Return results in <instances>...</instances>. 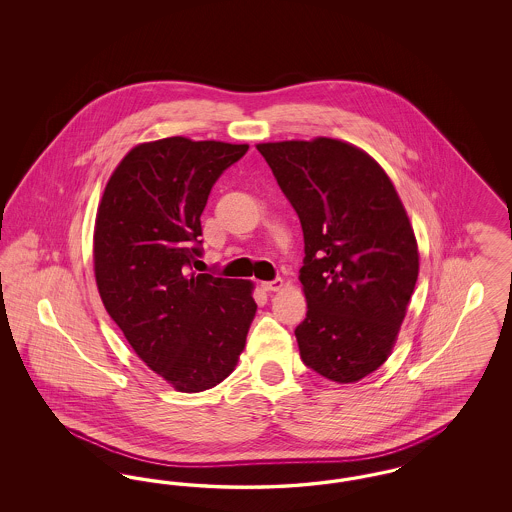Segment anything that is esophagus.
<instances>
[{
  "mask_svg": "<svg viewBox=\"0 0 512 512\" xmlns=\"http://www.w3.org/2000/svg\"><path fill=\"white\" fill-rule=\"evenodd\" d=\"M261 288H263L265 292H280V290L284 288V280H282V278H274V280H270V282H263Z\"/></svg>",
  "mask_w": 512,
  "mask_h": 512,
  "instance_id": "1",
  "label": "esophagus"
}]
</instances>
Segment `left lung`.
Instances as JSON below:
<instances>
[{
  "instance_id": "left-lung-1",
  "label": "left lung",
  "mask_w": 512,
  "mask_h": 512,
  "mask_svg": "<svg viewBox=\"0 0 512 512\" xmlns=\"http://www.w3.org/2000/svg\"><path fill=\"white\" fill-rule=\"evenodd\" d=\"M305 240L301 361L349 384L384 365L418 278V247L390 176L332 138L259 144Z\"/></svg>"
}]
</instances>
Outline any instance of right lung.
<instances>
[{
  "label": "right lung",
  "mask_w": 512,
  "mask_h": 512,
  "mask_svg": "<svg viewBox=\"0 0 512 512\" xmlns=\"http://www.w3.org/2000/svg\"><path fill=\"white\" fill-rule=\"evenodd\" d=\"M247 144L182 136L130 149L99 203L94 270L124 338L174 390L220 384L244 351L257 303L247 280L190 272L201 257V213Z\"/></svg>",
  "instance_id": "obj_1"
}]
</instances>
